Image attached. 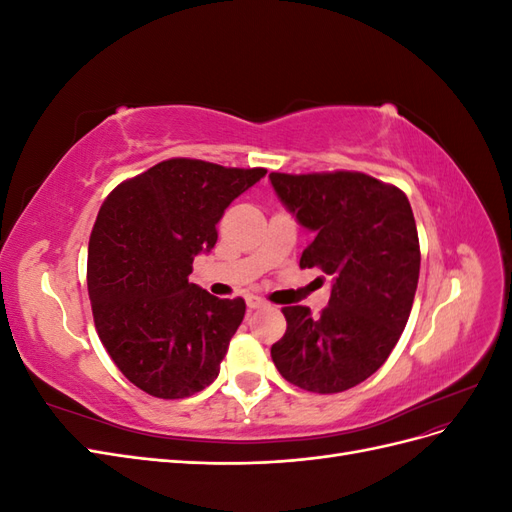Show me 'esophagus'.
<instances>
[{
	"label": "esophagus",
	"mask_w": 512,
	"mask_h": 512,
	"mask_svg": "<svg viewBox=\"0 0 512 512\" xmlns=\"http://www.w3.org/2000/svg\"><path fill=\"white\" fill-rule=\"evenodd\" d=\"M245 303H247V307H250V309H258V307H265L267 305V301L262 299V297H258V294H247Z\"/></svg>",
	"instance_id": "34e87169"
}]
</instances>
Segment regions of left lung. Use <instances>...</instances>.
<instances>
[{
	"label": "left lung",
	"mask_w": 512,
	"mask_h": 512,
	"mask_svg": "<svg viewBox=\"0 0 512 512\" xmlns=\"http://www.w3.org/2000/svg\"><path fill=\"white\" fill-rule=\"evenodd\" d=\"M297 222L314 232L301 269L331 275L320 316L282 307L286 333L271 346L280 374L312 393H342L384 365L406 329L421 250L406 194L363 173L269 175Z\"/></svg>",
	"instance_id": "8db88e82"
}]
</instances>
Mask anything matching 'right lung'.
Returning <instances> with one entry per match:
<instances>
[{
	"label": "right lung",
	"mask_w": 512,
	"mask_h": 512,
	"mask_svg": "<svg viewBox=\"0 0 512 512\" xmlns=\"http://www.w3.org/2000/svg\"><path fill=\"white\" fill-rule=\"evenodd\" d=\"M265 175L175 158L104 200L89 239V299L106 352L141 391L183 399L218 378L245 301L213 297L188 277L218 241L226 207Z\"/></svg>",
	"instance_id": "obj_1"
}]
</instances>
